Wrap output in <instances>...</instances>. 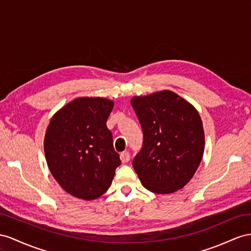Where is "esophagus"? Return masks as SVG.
Returning a JSON list of instances; mask_svg holds the SVG:
<instances>
[{
  "label": "esophagus",
  "instance_id": "obj_1",
  "mask_svg": "<svg viewBox=\"0 0 251 251\" xmlns=\"http://www.w3.org/2000/svg\"><path fill=\"white\" fill-rule=\"evenodd\" d=\"M120 159H121V161L123 162V163H126V162H128L129 161V159H130V155H129V152L128 151H123L120 155Z\"/></svg>",
  "mask_w": 251,
  "mask_h": 251
}]
</instances>
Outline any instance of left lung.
<instances>
[{
  "label": "left lung",
  "mask_w": 251,
  "mask_h": 251,
  "mask_svg": "<svg viewBox=\"0 0 251 251\" xmlns=\"http://www.w3.org/2000/svg\"><path fill=\"white\" fill-rule=\"evenodd\" d=\"M142 127V150L132 166L141 183L156 194L182 189L194 176L204 151L202 122L196 108L163 90L130 100Z\"/></svg>",
  "instance_id": "left-lung-1"
}]
</instances>
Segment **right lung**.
<instances>
[{
	"label": "right lung",
	"mask_w": 251,
	"mask_h": 251,
	"mask_svg": "<svg viewBox=\"0 0 251 251\" xmlns=\"http://www.w3.org/2000/svg\"><path fill=\"white\" fill-rule=\"evenodd\" d=\"M113 100L77 98L57 111L44 137V153L55 180L74 197L93 201L110 187L121 164L106 122Z\"/></svg>",
	"instance_id": "1"
}]
</instances>
